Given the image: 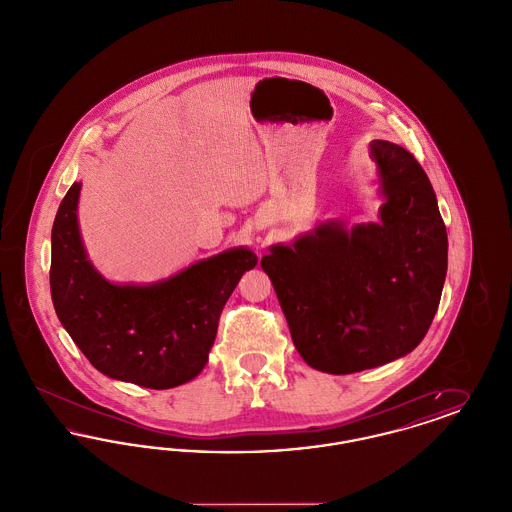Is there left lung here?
Instances as JSON below:
<instances>
[{
  "instance_id": "left-lung-1",
  "label": "left lung",
  "mask_w": 512,
  "mask_h": 512,
  "mask_svg": "<svg viewBox=\"0 0 512 512\" xmlns=\"http://www.w3.org/2000/svg\"><path fill=\"white\" fill-rule=\"evenodd\" d=\"M384 199L378 222H318L261 259L293 345L320 372L386 365L424 340L447 274L434 188L405 147L368 144Z\"/></svg>"
}]
</instances>
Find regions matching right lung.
<instances>
[{
    "instance_id": "right-lung-1",
    "label": "right lung",
    "mask_w": 512,
    "mask_h": 512,
    "mask_svg": "<svg viewBox=\"0 0 512 512\" xmlns=\"http://www.w3.org/2000/svg\"><path fill=\"white\" fill-rule=\"evenodd\" d=\"M74 182L51 228L49 286L55 313L101 374L151 390L182 386L203 370L220 313L245 270L249 247H230L151 284L109 282L88 259Z\"/></svg>"
}]
</instances>
